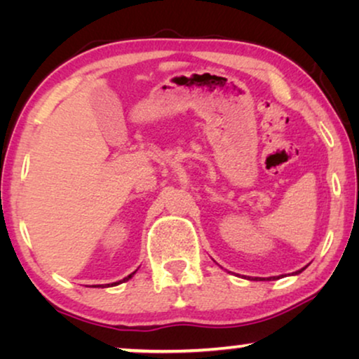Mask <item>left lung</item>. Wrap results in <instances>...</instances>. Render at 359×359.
Segmentation results:
<instances>
[{
    "instance_id": "obj_1",
    "label": "left lung",
    "mask_w": 359,
    "mask_h": 359,
    "mask_svg": "<svg viewBox=\"0 0 359 359\" xmlns=\"http://www.w3.org/2000/svg\"><path fill=\"white\" fill-rule=\"evenodd\" d=\"M304 269H306V266H304L302 269H299V271H296V274H299V273H302V271H304ZM269 279H271V278H268V281H269ZM273 279H274V278H273ZM253 281H263V279H262V278H259V279H258V278H255V279H253Z\"/></svg>"
}]
</instances>
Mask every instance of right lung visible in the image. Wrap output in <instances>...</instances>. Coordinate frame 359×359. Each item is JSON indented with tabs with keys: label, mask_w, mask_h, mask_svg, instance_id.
I'll return each instance as SVG.
<instances>
[{
	"label": "right lung",
	"mask_w": 359,
	"mask_h": 359,
	"mask_svg": "<svg viewBox=\"0 0 359 359\" xmlns=\"http://www.w3.org/2000/svg\"><path fill=\"white\" fill-rule=\"evenodd\" d=\"M134 274H135V271L132 273V274H129V276H127V278L122 279V281H117V283H112V284H106V286H117V284H121V283H124V281H129V279L134 276ZM102 287H104V286H102Z\"/></svg>",
	"instance_id": "1"
}]
</instances>
